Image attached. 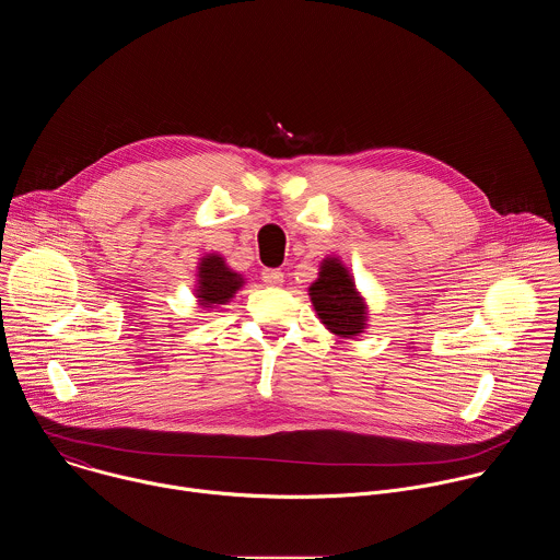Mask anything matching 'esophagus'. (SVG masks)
I'll list each match as a JSON object with an SVG mask.
<instances>
[{
	"instance_id": "esophagus-1",
	"label": "esophagus",
	"mask_w": 560,
	"mask_h": 560,
	"mask_svg": "<svg viewBox=\"0 0 560 560\" xmlns=\"http://www.w3.org/2000/svg\"><path fill=\"white\" fill-rule=\"evenodd\" d=\"M261 279H264V283H266V285H270V288H279V285H283V272H281V270H275V268L264 270Z\"/></svg>"
}]
</instances>
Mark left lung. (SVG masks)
I'll use <instances>...</instances> for the list:
<instances>
[{"mask_svg":"<svg viewBox=\"0 0 560 560\" xmlns=\"http://www.w3.org/2000/svg\"><path fill=\"white\" fill-rule=\"evenodd\" d=\"M316 318L337 339L352 341L368 330V299L354 283L350 268L341 257L328 255L318 264V277L307 288Z\"/></svg>","mask_w":560,"mask_h":560,"instance_id":"left-lung-1","label":"left lung"}]
</instances>
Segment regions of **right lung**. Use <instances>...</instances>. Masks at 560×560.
Returning a JSON list of instances; mask_svg holds the SVG:
<instances>
[{"label":"right lung","mask_w":560,"mask_h":560,"mask_svg":"<svg viewBox=\"0 0 560 560\" xmlns=\"http://www.w3.org/2000/svg\"><path fill=\"white\" fill-rule=\"evenodd\" d=\"M244 285V275L232 270L223 255L206 253L203 257H199L192 285V294L199 307L217 310L221 305H228Z\"/></svg>","instance_id":"add662e5"}]
</instances>
